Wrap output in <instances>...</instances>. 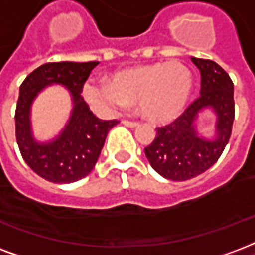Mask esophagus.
<instances>
[{"label":"esophagus","instance_id":"34e87169","mask_svg":"<svg viewBox=\"0 0 255 255\" xmlns=\"http://www.w3.org/2000/svg\"><path fill=\"white\" fill-rule=\"evenodd\" d=\"M122 123L124 124V126H126V127H129V128H135L139 126L136 122H128V120H123Z\"/></svg>","mask_w":255,"mask_h":255}]
</instances>
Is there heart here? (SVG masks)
Wrapping results in <instances>:
<instances>
[{
	"mask_svg": "<svg viewBox=\"0 0 255 255\" xmlns=\"http://www.w3.org/2000/svg\"><path fill=\"white\" fill-rule=\"evenodd\" d=\"M193 89V74L181 60L154 62L119 70L107 81L88 80L82 96L96 111L105 115L122 111L136 100L144 118L170 122L185 109Z\"/></svg>",
	"mask_w": 255,
	"mask_h": 255,
	"instance_id": "obj_1",
	"label": "heart"
}]
</instances>
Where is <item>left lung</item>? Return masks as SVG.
I'll return each instance as SVG.
<instances>
[{
	"label": "left lung",
	"instance_id": "1",
	"mask_svg": "<svg viewBox=\"0 0 255 255\" xmlns=\"http://www.w3.org/2000/svg\"><path fill=\"white\" fill-rule=\"evenodd\" d=\"M201 75L200 96L175 122L158 128L155 140L144 148L154 170L171 181H185L215 165L227 146L234 122V84L220 66L209 59L190 58ZM214 115V133L199 131L198 119Z\"/></svg>",
	"mask_w": 255,
	"mask_h": 255
}]
</instances>
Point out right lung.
I'll use <instances>...</instances> for the list:
<instances>
[{"mask_svg":"<svg viewBox=\"0 0 255 255\" xmlns=\"http://www.w3.org/2000/svg\"><path fill=\"white\" fill-rule=\"evenodd\" d=\"M99 62H55L33 70L20 86L16 108V139L27 165L41 178L55 184H70L93 170L109 129L118 120L94 116L81 96L85 81ZM51 84L63 86L70 94V118L62 131L48 141L33 133L31 105Z\"/></svg>","mask_w":255,"mask_h":255,"instance_id":"1","label":"right lung"}]
</instances>
